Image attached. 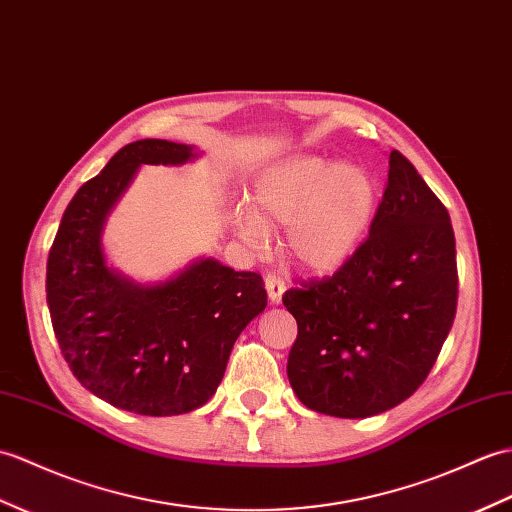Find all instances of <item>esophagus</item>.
I'll use <instances>...</instances> for the list:
<instances>
[{
    "mask_svg": "<svg viewBox=\"0 0 512 512\" xmlns=\"http://www.w3.org/2000/svg\"><path fill=\"white\" fill-rule=\"evenodd\" d=\"M266 290H268L270 303H281V296L285 292V281L279 275H275V272H268V275H266Z\"/></svg>",
    "mask_w": 512,
    "mask_h": 512,
    "instance_id": "34e87169",
    "label": "esophagus"
}]
</instances>
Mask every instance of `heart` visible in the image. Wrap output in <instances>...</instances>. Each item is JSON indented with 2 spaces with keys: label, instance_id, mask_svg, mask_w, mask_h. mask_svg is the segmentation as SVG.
<instances>
[{
  "label": "heart",
  "instance_id": "obj_1",
  "mask_svg": "<svg viewBox=\"0 0 512 512\" xmlns=\"http://www.w3.org/2000/svg\"><path fill=\"white\" fill-rule=\"evenodd\" d=\"M379 205L375 176L362 165L296 157L261 174L251 209L235 211L244 240H266V224H288L285 251L310 272H331L353 257Z\"/></svg>",
  "mask_w": 512,
  "mask_h": 512
}]
</instances>
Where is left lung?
Segmentation results:
<instances>
[{
	"label": "left lung",
	"instance_id": "obj_1",
	"mask_svg": "<svg viewBox=\"0 0 512 512\" xmlns=\"http://www.w3.org/2000/svg\"><path fill=\"white\" fill-rule=\"evenodd\" d=\"M368 237L334 275L283 294L299 325L290 386L340 419L386 412L417 390L456 318V237L445 205L399 150Z\"/></svg>",
	"mask_w": 512,
	"mask_h": 512
}]
</instances>
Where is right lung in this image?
I'll return each instance as SVG.
<instances>
[{"mask_svg":"<svg viewBox=\"0 0 512 512\" xmlns=\"http://www.w3.org/2000/svg\"><path fill=\"white\" fill-rule=\"evenodd\" d=\"M189 159L192 146L165 139L115 152L71 198L47 257V307L71 373L95 397L146 417L205 406L237 336L268 303L261 275L211 257L150 288L106 266L104 220L139 165Z\"/></svg>","mask_w":512,"mask_h":512,"instance_id":"add662e5","label":"right lung"}]
</instances>
